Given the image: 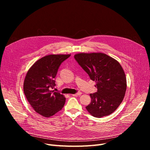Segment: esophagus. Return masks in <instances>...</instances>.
<instances>
[{"instance_id": "esophagus-1", "label": "esophagus", "mask_w": 150, "mask_h": 150, "mask_svg": "<svg viewBox=\"0 0 150 150\" xmlns=\"http://www.w3.org/2000/svg\"><path fill=\"white\" fill-rule=\"evenodd\" d=\"M81 92H78V93H77L76 94H72V96H81Z\"/></svg>"}]
</instances>
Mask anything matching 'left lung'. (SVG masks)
I'll use <instances>...</instances> for the list:
<instances>
[{"label":"left lung","mask_w":150,"mask_h":150,"mask_svg":"<svg viewBox=\"0 0 150 150\" xmlns=\"http://www.w3.org/2000/svg\"><path fill=\"white\" fill-rule=\"evenodd\" d=\"M74 59L96 83L98 91L90 94L91 102L86 110L96 117L111 115L123 100L126 90V79L121 66L103 53H79Z\"/></svg>","instance_id":"obj_1"}]
</instances>
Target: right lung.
Returning <instances> with one entry per match:
<instances>
[{"label": "right lung", "instance_id": "1", "mask_svg": "<svg viewBox=\"0 0 150 150\" xmlns=\"http://www.w3.org/2000/svg\"><path fill=\"white\" fill-rule=\"evenodd\" d=\"M70 54H51L40 58L28 71L24 82V92L30 106L40 115L50 117L64 106L66 98L51 91L56 86L55 78L61 63Z\"/></svg>", "mask_w": 150, "mask_h": 150}]
</instances>
